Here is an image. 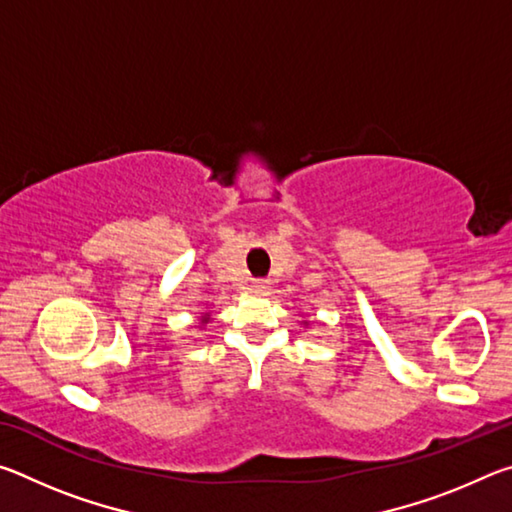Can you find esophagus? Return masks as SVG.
I'll return each mask as SVG.
<instances>
[{"label":"esophagus","instance_id":"esophagus-1","mask_svg":"<svg viewBox=\"0 0 512 512\" xmlns=\"http://www.w3.org/2000/svg\"><path fill=\"white\" fill-rule=\"evenodd\" d=\"M268 282L266 280H253V291L255 293H266Z\"/></svg>","mask_w":512,"mask_h":512}]
</instances>
